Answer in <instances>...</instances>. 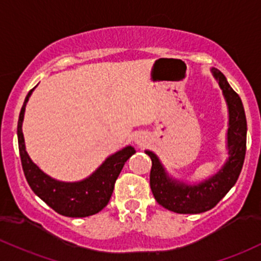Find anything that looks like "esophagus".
<instances>
[{"instance_id":"34e87169","label":"esophagus","mask_w":261,"mask_h":261,"mask_svg":"<svg viewBox=\"0 0 261 261\" xmlns=\"http://www.w3.org/2000/svg\"><path fill=\"white\" fill-rule=\"evenodd\" d=\"M139 142H140V141H137V144H139ZM140 145H142V144H140Z\"/></svg>"}]
</instances>
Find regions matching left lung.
<instances>
[{
  "mask_svg": "<svg viewBox=\"0 0 261 261\" xmlns=\"http://www.w3.org/2000/svg\"><path fill=\"white\" fill-rule=\"evenodd\" d=\"M212 74L223 91L229 111L227 134L228 160L216 174L197 185L177 181L166 172L159 157L146 150L152 161L150 186L154 199L166 210L179 214H197L212 210L230 188L242 172L247 151V117L242 99L229 85L222 71L212 68Z\"/></svg>",
  "mask_w": 261,
  "mask_h": 261,
  "instance_id": "8db88e82",
  "label": "left lung"
}]
</instances>
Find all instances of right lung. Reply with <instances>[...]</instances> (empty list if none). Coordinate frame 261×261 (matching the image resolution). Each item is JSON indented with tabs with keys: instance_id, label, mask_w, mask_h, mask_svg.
Masks as SVG:
<instances>
[{
	"instance_id": "add662e5",
	"label": "right lung",
	"mask_w": 261,
	"mask_h": 261,
	"mask_svg": "<svg viewBox=\"0 0 261 261\" xmlns=\"http://www.w3.org/2000/svg\"><path fill=\"white\" fill-rule=\"evenodd\" d=\"M33 90L34 88L25 96L17 125L19 156L28 185L43 202L62 216L83 218L99 213L102 208L107 207L117 177L125 162L136 152L135 148L133 146H126L122 150L109 156L95 172L83 181L61 182L51 178L33 163L25 151L22 122L25 105Z\"/></svg>"
}]
</instances>
